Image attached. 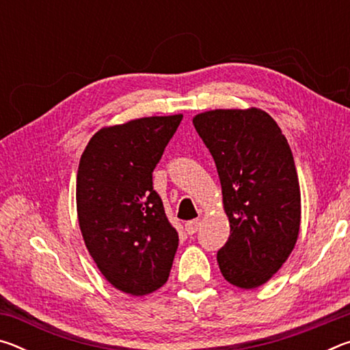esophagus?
<instances>
[{"mask_svg":"<svg viewBox=\"0 0 350 350\" xmlns=\"http://www.w3.org/2000/svg\"><path fill=\"white\" fill-rule=\"evenodd\" d=\"M199 225H200V222L198 221H188L187 224H185V232L188 233V234H194L199 230Z\"/></svg>","mask_w":350,"mask_h":350,"instance_id":"34e87169","label":"esophagus"}]
</instances>
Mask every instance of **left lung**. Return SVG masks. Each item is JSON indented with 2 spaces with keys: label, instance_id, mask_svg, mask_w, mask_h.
<instances>
[{
  "label": "left lung",
  "instance_id": "left-lung-1",
  "mask_svg": "<svg viewBox=\"0 0 350 350\" xmlns=\"http://www.w3.org/2000/svg\"><path fill=\"white\" fill-rule=\"evenodd\" d=\"M193 125L215 159L230 236L217 252L221 273L256 288L282 267L301 225V191L281 128L259 108L211 109Z\"/></svg>",
  "mask_w": 350,
  "mask_h": 350
}]
</instances>
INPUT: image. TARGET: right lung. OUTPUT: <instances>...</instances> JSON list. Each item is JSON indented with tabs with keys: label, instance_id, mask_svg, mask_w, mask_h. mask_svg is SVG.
I'll use <instances>...</instances> for the list:
<instances>
[{
	"label": "right lung",
	"instance_id": "right-lung-1",
	"mask_svg": "<svg viewBox=\"0 0 350 350\" xmlns=\"http://www.w3.org/2000/svg\"><path fill=\"white\" fill-rule=\"evenodd\" d=\"M182 117L105 126L81 154L75 196L83 239L106 281L123 293H152L170 276L179 234L152 189V171Z\"/></svg>",
	"mask_w": 350,
	"mask_h": 350
}]
</instances>
